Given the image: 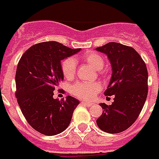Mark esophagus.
<instances>
[{
	"mask_svg": "<svg viewBox=\"0 0 159 159\" xmlns=\"http://www.w3.org/2000/svg\"><path fill=\"white\" fill-rule=\"evenodd\" d=\"M81 103H82V104H85V105H86V106H88V107L91 106V105L93 104L92 103H89V102H85V101H82Z\"/></svg>",
	"mask_w": 159,
	"mask_h": 159,
	"instance_id": "esophagus-1",
	"label": "esophagus"
}]
</instances>
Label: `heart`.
<instances>
[{
    "label": "heart",
    "mask_w": 159,
    "mask_h": 159,
    "mask_svg": "<svg viewBox=\"0 0 159 159\" xmlns=\"http://www.w3.org/2000/svg\"><path fill=\"white\" fill-rule=\"evenodd\" d=\"M84 60L90 64L94 69L100 71L101 75L104 76V73L101 70L104 68V61L101 55L95 52H87L84 54ZM62 72L64 77L70 80L73 78L77 69V62L74 58H68L64 59L61 65ZM101 90V86L97 82H78L72 86V93L77 97L83 100H92L95 98L99 91Z\"/></svg>",
    "instance_id": "obj_1"
}]
</instances>
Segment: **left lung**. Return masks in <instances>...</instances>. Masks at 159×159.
<instances>
[{"label":"left lung","instance_id":"8db88e82","mask_svg":"<svg viewBox=\"0 0 159 159\" xmlns=\"http://www.w3.org/2000/svg\"><path fill=\"white\" fill-rule=\"evenodd\" d=\"M108 56L112 77L105 96L114 95L111 105L102 103L103 113L97 120L99 128L111 134L124 131L135 122L148 95L146 64L131 46L109 42L95 49Z\"/></svg>","mask_w":159,"mask_h":159}]
</instances>
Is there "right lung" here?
Returning <instances> with one entry per match:
<instances>
[{
  "label": "right lung",
  "instance_id": "1",
  "mask_svg": "<svg viewBox=\"0 0 159 159\" xmlns=\"http://www.w3.org/2000/svg\"><path fill=\"white\" fill-rule=\"evenodd\" d=\"M80 50L45 42L31 46L19 59L15 74L17 101L27 122L40 133L57 135L70 123L79 101L70 95L60 100L53 95L64 80L60 62Z\"/></svg>",
  "mask_w": 159,
  "mask_h": 159
}]
</instances>
